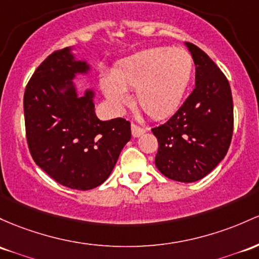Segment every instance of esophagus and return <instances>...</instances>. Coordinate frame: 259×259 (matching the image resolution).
Returning a JSON list of instances; mask_svg holds the SVG:
<instances>
[{"mask_svg": "<svg viewBox=\"0 0 259 259\" xmlns=\"http://www.w3.org/2000/svg\"><path fill=\"white\" fill-rule=\"evenodd\" d=\"M144 133H145L144 127H140V126H138V125L132 124V134L134 138H140Z\"/></svg>", "mask_w": 259, "mask_h": 259, "instance_id": "esophagus-1", "label": "esophagus"}]
</instances>
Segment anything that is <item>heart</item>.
<instances>
[{"mask_svg":"<svg viewBox=\"0 0 259 259\" xmlns=\"http://www.w3.org/2000/svg\"><path fill=\"white\" fill-rule=\"evenodd\" d=\"M194 72V60L182 48H153L121 61L112 76L101 78L110 106L121 110L129 103L126 91L135 90L138 106L153 119L172 115L183 101Z\"/></svg>","mask_w":259,"mask_h":259,"instance_id":"1","label":"heart"}]
</instances>
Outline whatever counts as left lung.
<instances>
[{
	"instance_id": "8db88e82",
	"label": "left lung",
	"mask_w": 259,
	"mask_h": 259,
	"mask_svg": "<svg viewBox=\"0 0 259 259\" xmlns=\"http://www.w3.org/2000/svg\"><path fill=\"white\" fill-rule=\"evenodd\" d=\"M195 65V88L168 121L153 127L158 151L155 163L167 178L183 183L209 175L225 157L234 130L229 81L214 61L186 42Z\"/></svg>"
}]
</instances>
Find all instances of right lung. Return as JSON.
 Segmentation results:
<instances>
[{"instance_id": "1", "label": "right lung", "mask_w": 259, "mask_h": 259, "mask_svg": "<svg viewBox=\"0 0 259 259\" xmlns=\"http://www.w3.org/2000/svg\"><path fill=\"white\" fill-rule=\"evenodd\" d=\"M73 47L55 51L41 62L24 92V120L35 163L58 183L88 190L101 186L132 138L130 123L99 120L95 91L78 96L73 79L91 65L78 60Z\"/></svg>"}]
</instances>
